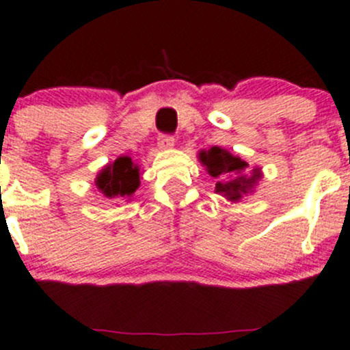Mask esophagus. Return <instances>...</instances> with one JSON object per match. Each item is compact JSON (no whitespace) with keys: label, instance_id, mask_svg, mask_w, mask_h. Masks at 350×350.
Returning a JSON list of instances; mask_svg holds the SVG:
<instances>
[{"label":"esophagus","instance_id":"34e87169","mask_svg":"<svg viewBox=\"0 0 350 350\" xmlns=\"http://www.w3.org/2000/svg\"><path fill=\"white\" fill-rule=\"evenodd\" d=\"M174 142L176 140L172 135H159V140H157L161 149H172V147H174Z\"/></svg>","mask_w":350,"mask_h":350}]
</instances>
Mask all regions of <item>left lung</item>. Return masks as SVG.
<instances>
[{
  "label": "left lung",
  "mask_w": 350,
  "mask_h": 350,
  "mask_svg": "<svg viewBox=\"0 0 350 350\" xmlns=\"http://www.w3.org/2000/svg\"><path fill=\"white\" fill-rule=\"evenodd\" d=\"M200 162L206 167L208 174L215 178V193L230 201H239L242 196L254 193L262 179L260 167L250 169L239 155L230 154L221 147L201 150Z\"/></svg>",
  "instance_id": "8db88e82"
}]
</instances>
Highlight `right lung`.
I'll return each mask as SVG.
<instances>
[{"label": "right lung", "instance_id": "add662e5", "mask_svg": "<svg viewBox=\"0 0 350 350\" xmlns=\"http://www.w3.org/2000/svg\"><path fill=\"white\" fill-rule=\"evenodd\" d=\"M94 185L111 203L129 201L140 186V169L132 159L122 155L101 169Z\"/></svg>", "mask_w": 350, "mask_h": 350}]
</instances>
